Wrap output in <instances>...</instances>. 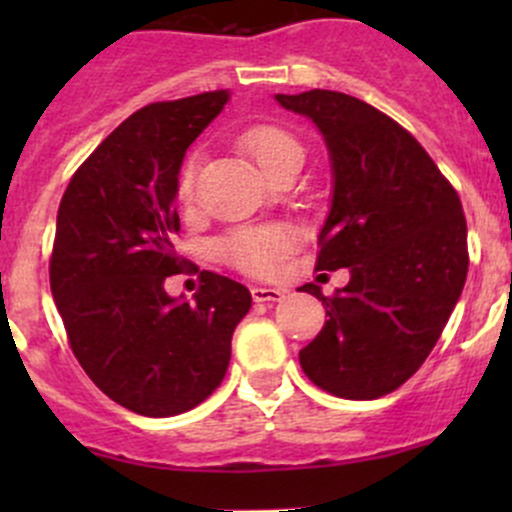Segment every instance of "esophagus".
I'll use <instances>...</instances> for the list:
<instances>
[{"label": "esophagus", "mask_w": 512, "mask_h": 512, "mask_svg": "<svg viewBox=\"0 0 512 512\" xmlns=\"http://www.w3.org/2000/svg\"><path fill=\"white\" fill-rule=\"evenodd\" d=\"M282 297H285V289L252 287V299H255V302H280Z\"/></svg>", "instance_id": "obj_1"}]
</instances>
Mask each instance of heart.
Returning <instances> with one entry per match:
<instances>
[{"label": "heart", "mask_w": 512, "mask_h": 512, "mask_svg": "<svg viewBox=\"0 0 512 512\" xmlns=\"http://www.w3.org/2000/svg\"><path fill=\"white\" fill-rule=\"evenodd\" d=\"M242 148L255 158V163L265 170L267 175L282 163V160L292 156H302V146L297 143V138L292 133H287L285 128L270 126V123H262V126H252L242 133ZM193 183H195V163L183 165L178 178V195L180 200L193 198ZM289 240L287 230L282 227H252V230L235 232V235L225 237L218 245L220 257L225 262H230L237 270L252 272V275H267L277 267V262L289 252Z\"/></svg>", "instance_id": "heart-1"}]
</instances>
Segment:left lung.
<instances>
[{
    "instance_id": "obj_1",
    "label": "left lung",
    "mask_w": 512,
    "mask_h": 512,
    "mask_svg": "<svg viewBox=\"0 0 512 512\" xmlns=\"http://www.w3.org/2000/svg\"><path fill=\"white\" fill-rule=\"evenodd\" d=\"M275 101L307 116L332 165V205L317 267H349L327 322L299 352L304 374L339 399H379L416 374L436 347L468 272L466 218L453 185L394 118L339 91Z\"/></svg>"
}]
</instances>
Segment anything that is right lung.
Listing matches in <instances>:
<instances>
[{
  "label": "right lung",
  "mask_w": 512,
  "mask_h": 512,
  "mask_svg": "<svg viewBox=\"0 0 512 512\" xmlns=\"http://www.w3.org/2000/svg\"><path fill=\"white\" fill-rule=\"evenodd\" d=\"M230 91L160 101L128 116L71 178L49 262L71 352L98 389L133 414L165 418L203 404L230 364L252 297L203 272L193 302L165 292L183 272L175 195L190 143Z\"/></svg>",
  "instance_id": "add662e5"
}]
</instances>
